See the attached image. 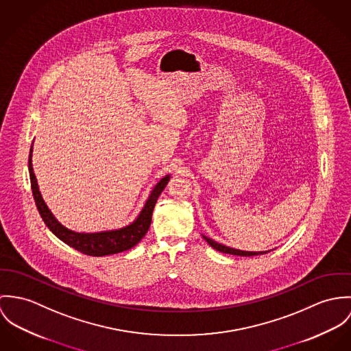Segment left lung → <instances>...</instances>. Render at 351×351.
Instances as JSON below:
<instances>
[{
	"label": "left lung",
	"instance_id": "left-lung-1",
	"mask_svg": "<svg viewBox=\"0 0 351 351\" xmlns=\"http://www.w3.org/2000/svg\"><path fill=\"white\" fill-rule=\"evenodd\" d=\"M204 241L211 246L214 247L215 250L221 252V253H228V254H234V256H241V257H253V256H260V254H265V253H269L271 250H265V252H247V250H239V249H234V247H229L226 245H222L206 235H203Z\"/></svg>",
	"mask_w": 351,
	"mask_h": 351
}]
</instances>
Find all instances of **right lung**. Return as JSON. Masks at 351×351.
Segmentation results:
<instances>
[{"label":"right lung","mask_w":351,"mask_h":351,"mask_svg":"<svg viewBox=\"0 0 351 351\" xmlns=\"http://www.w3.org/2000/svg\"><path fill=\"white\" fill-rule=\"evenodd\" d=\"M32 152H34V141L29 151V160H28V169H29V178H31V186H32V194L36 203V207L39 210L40 217L43 218L47 228L55 234L60 241L67 243L69 246L74 247L83 254L93 256V257H102L109 254H116L125 250L132 249L136 246L143 237L147 234L151 221H152V213L155 208L157 199L162 190L167 187L171 175H165L161 178L155 187L152 189L148 199L145 200V204L143 206L140 214L137 218L130 222L126 226H122L119 229L113 230H104V232H94V233H84V232H75L64 225H62L56 217L52 214V211L45 204L43 196L40 194L38 179L34 172L32 167Z\"/></svg>","instance_id":"add662e5"}]
</instances>
